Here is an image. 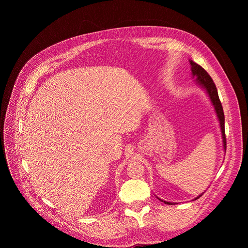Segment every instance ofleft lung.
Here are the masks:
<instances>
[{
  "mask_svg": "<svg viewBox=\"0 0 248 248\" xmlns=\"http://www.w3.org/2000/svg\"><path fill=\"white\" fill-rule=\"evenodd\" d=\"M190 65H191V73L192 76L194 78V81L196 82L197 85H199L202 89L205 90V93H207L208 97H209L212 106L214 108L216 116L219 122V125H220V131H221V135H222V142H223V149L224 152H226V138H225V128H224V112H223V108H222V104L220 102L219 96H218V93H217V88L212 80V78L210 77V75L206 72V70L204 68H202L200 65H198L197 63H195L193 60L189 59ZM204 194L201 193L199 196H197L196 198H194V200L199 199L202 195ZM160 201L164 202L165 204L168 205H175L176 203L174 202H168V201H164L162 199H160L159 197H157Z\"/></svg>",
  "mask_w": 248,
  "mask_h": 248,
  "instance_id": "obj_1",
  "label": "left lung"
}]
</instances>
